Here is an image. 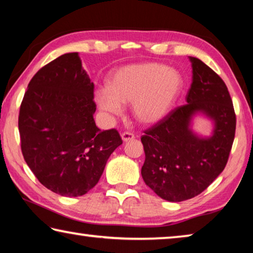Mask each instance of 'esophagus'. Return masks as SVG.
Returning a JSON list of instances; mask_svg holds the SVG:
<instances>
[{
    "label": "esophagus",
    "mask_w": 253,
    "mask_h": 253,
    "mask_svg": "<svg viewBox=\"0 0 253 253\" xmlns=\"http://www.w3.org/2000/svg\"><path fill=\"white\" fill-rule=\"evenodd\" d=\"M122 138H123L124 142H128V140L134 139L135 138V135L132 134V132H130V131H124L123 134H122Z\"/></svg>",
    "instance_id": "34e87169"
}]
</instances>
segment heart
<instances>
[{"instance_id":"1","label":"heart","mask_w":253,"mask_h":253,"mask_svg":"<svg viewBox=\"0 0 253 253\" xmlns=\"http://www.w3.org/2000/svg\"><path fill=\"white\" fill-rule=\"evenodd\" d=\"M183 88L177 70L161 63L125 66L115 72L108 88L98 90L96 101L107 113H122V104H131L137 122L151 125L168 116Z\"/></svg>"}]
</instances>
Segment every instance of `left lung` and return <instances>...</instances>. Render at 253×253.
Instances as JSON below:
<instances>
[{
  "instance_id": "8db88e82",
  "label": "left lung",
  "mask_w": 253,
  "mask_h": 253,
  "mask_svg": "<svg viewBox=\"0 0 253 253\" xmlns=\"http://www.w3.org/2000/svg\"><path fill=\"white\" fill-rule=\"evenodd\" d=\"M190 60L193 76L187 104L170 111L140 138L144 182L169 202L194 198L219 176L228 163L237 124L224 81L200 59ZM198 112L214 123L213 134L208 139L190 129L191 118Z\"/></svg>"
}]
</instances>
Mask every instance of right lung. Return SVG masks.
<instances>
[{"mask_svg": "<svg viewBox=\"0 0 253 253\" xmlns=\"http://www.w3.org/2000/svg\"><path fill=\"white\" fill-rule=\"evenodd\" d=\"M93 88L78 53H66L33 76L21 102L24 161L42 185L62 196L90 191L123 144L116 129L96 126Z\"/></svg>", "mask_w": 253, "mask_h": 253, "instance_id": "1", "label": "right lung"}]
</instances>
